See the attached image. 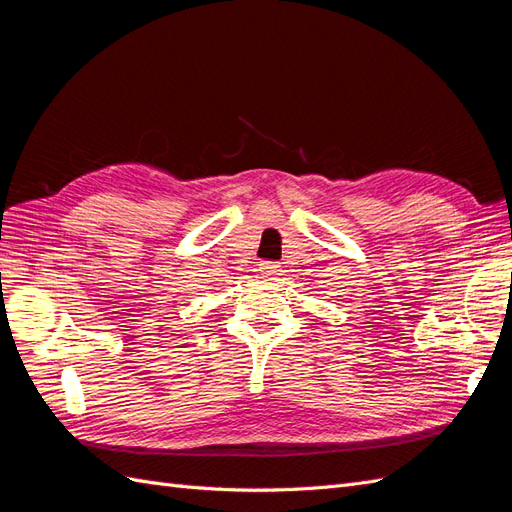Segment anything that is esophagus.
I'll list each match as a JSON object with an SVG mask.
<instances>
[{
    "mask_svg": "<svg viewBox=\"0 0 512 512\" xmlns=\"http://www.w3.org/2000/svg\"><path fill=\"white\" fill-rule=\"evenodd\" d=\"M280 265L277 262H260L258 265V273L265 277V280H275L277 275H280Z\"/></svg>",
    "mask_w": 512,
    "mask_h": 512,
    "instance_id": "obj_1",
    "label": "esophagus"
}]
</instances>
